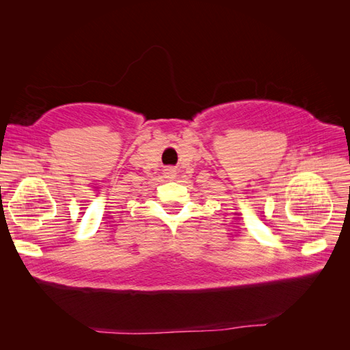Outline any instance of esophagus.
Returning a JSON list of instances; mask_svg holds the SVG:
<instances>
[{"label":"esophagus","mask_w":350,"mask_h":350,"mask_svg":"<svg viewBox=\"0 0 350 350\" xmlns=\"http://www.w3.org/2000/svg\"><path fill=\"white\" fill-rule=\"evenodd\" d=\"M165 175H166V178L172 179V178L175 176V171H174V169H166V171H165Z\"/></svg>","instance_id":"obj_1"}]
</instances>
